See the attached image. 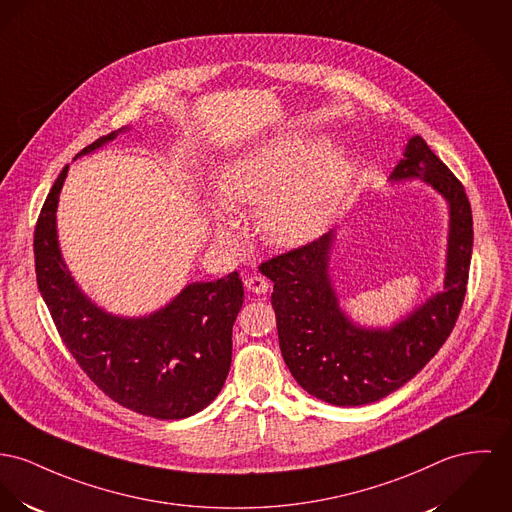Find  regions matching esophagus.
<instances>
[{
  "mask_svg": "<svg viewBox=\"0 0 512 512\" xmlns=\"http://www.w3.org/2000/svg\"><path fill=\"white\" fill-rule=\"evenodd\" d=\"M245 286H247V290H251L253 294H265V292H269V288H271L269 280L263 278V276H249V278H245Z\"/></svg>",
  "mask_w": 512,
  "mask_h": 512,
  "instance_id": "obj_1",
  "label": "esophagus"
}]
</instances>
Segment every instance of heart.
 <instances>
[{
    "mask_svg": "<svg viewBox=\"0 0 512 512\" xmlns=\"http://www.w3.org/2000/svg\"><path fill=\"white\" fill-rule=\"evenodd\" d=\"M356 177L354 159L325 138L282 136L230 159L218 177V202L226 210L257 206L255 222L276 247H298L325 234L341 214ZM214 236L234 232L224 210L210 212Z\"/></svg>",
    "mask_w": 512,
    "mask_h": 512,
    "instance_id": "b5f03b06",
    "label": "heart"
}]
</instances>
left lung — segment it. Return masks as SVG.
<instances>
[{
	"label": "left lung",
	"instance_id": "8db88e82",
	"mask_svg": "<svg viewBox=\"0 0 512 512\" xmlns=\"http://www.w3.org/2000/svg\"><path fill=\"white\" fill-rule=\"evenodd\" d=\"M421 179L448 204L444 288L392 327H362L339 304L329 275L337 232L273 257L261 273L275 282L280 353L294 380L339 407L374 403L399 390L438 353L462 310L473 247L472 206L464 185L413 136L390 181Z\"/></svg>",
	"mask_w": 512,
	"mask_h": 512
}]
</instances>
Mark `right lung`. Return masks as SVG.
<instances>
[{
  "instance_id": "add662e5",
  "label": "right lung",
  "mask_w": 512,
  "mask_h": 512,
  "mask_svg": "<svg viewBox=\"0 0 512 512\" xmlns=\"http://www.w3.org/2000/svg\"><path fill=\"white\" fill-rule=\"evenodd\" d=\"M128 126L99 138L87 156ZM70 165L54 181L35 228L40 296L81 370L113 401L154 419H185L220 394L232 364V327L243 304L237 273L187 284L158 312L109 314L74 280L60 251L56 210Z\"/></svg>"
}]
</instances>
